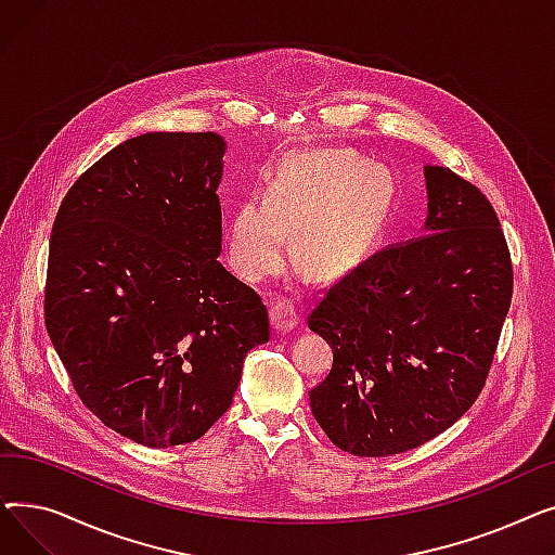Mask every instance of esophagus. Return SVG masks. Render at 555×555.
<instances>
[{"label": "esophagus", "mask_w": 555, "mask_h": 555, "mask_svg": "<svg viewBox=\"0 0 555 555\" xmlns=\"http://www.w3.org/2000/svg\"><path fill=\"white\" fill-rule=\"evenodd\" d=\"M270 317L274 331L287 333L297 326V314H295V304L287 299H272L270 301Z\"/></svg>", "instance_id": "1"}]
</instances>
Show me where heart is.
<instances>
[{
    "instance_id": "b5f03b06",
    "label": "heart",
    "mask_w": 555,
    "mask_h": 555,
    "mask_svg": "<svg viewBox=\"0 0 555 555\" xmlns=\"http://www.w3.org/2000/svg\"><path fill=\"white\" fill-rule=\"evenodd\" d=\"M391 180L358 155L326 151L301 157L270 184V197H249L229 218L231 268L245 281L279 272L287 233L306 266L335 270L360 256L383 231L391 207Z\"/></svg>"
}]
</instances>
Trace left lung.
I'll list each match as a JSON object with an SVG mask.
<instances>
[{
  "label": "left lung",
  "mask_w": 555,
  "mask_h": 555,
  "mask_svg": "<svg viewBox=\"0 0 555 555\" xmlns=\"http://www.w3.org/2000/svg\"><path fill=\"white\" fill-rule=\"evenodd\" d=\"M425 180L423 236L362 260L308 317L333 348L310 410L356 456L414 450L468 412L511 308V251L488 197L446 166H425Z\"/></svg>",
  "instance_id": "obj_1"
}]
</instances>
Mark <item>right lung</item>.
<instances>
[{
	"mask_svg": "<svg viewBox=\"0 0 555 555\" xmlns=\"http://www.w3.org/2000/svg\"><path fill=\"white\" fill-rule=\"evenodd\" d=\"M224 139L145 132L87 168L55 214L44 326L82 404L126 439L197 441L270 339L249 285L218 260Z\"/></svg>",
	"mask_w": 555,
	"mask_h": 555,
	"instance_id": "right-lung-1",
	"label": "right lung"
}]
</instances>
